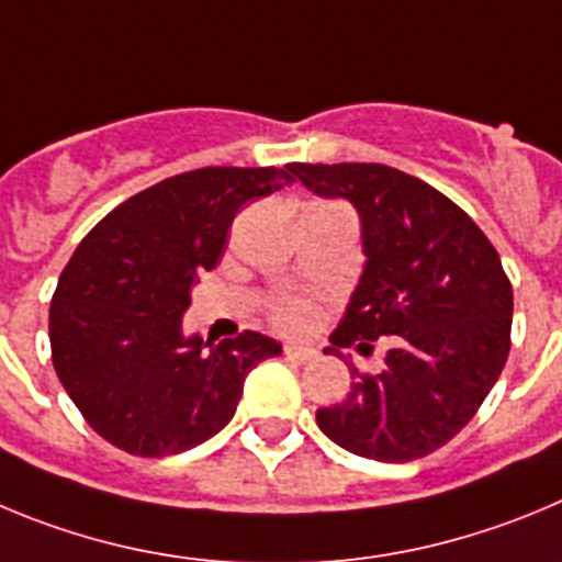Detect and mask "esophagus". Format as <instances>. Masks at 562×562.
Masks as SVG:
<instances>
[{
    "label": "esophagus",
    "mask_w": 562,
    "mask_h": 562,
    "mask_svg": "<svg viewBox=\"0 0 562 562\" xmlns=\"http://www.w3.org/2000/svg\"><path fill=\"white\" fill-rule=\"evenodd\" d=\"M285 356L296 363H311L318 352L313 347H302V344H285Z\"/></svg>",
    "instance_id": "1"
}]
</instances>
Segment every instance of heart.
Masks as SVG:
<instances>
[{"instance_id": "obj_1", "label": "heart", "mask_w": 562, "mask_h": 562, "mask_svg": "<svg viewBox=\"0 0 562 562\" xmlns=\"http://www.w3.org/2000/svg\"><path fill=\"white\" fill-rule=\"evenodd\" d=\"M313 318V311L307 302H300V300H291V302H282L280 311H277V322L285 327H291V330H300V327H307L311 325Z\"/></svg>"}]
</instances>
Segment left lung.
I'll return each instance as SVG.
<instances>
[{"mask_svg": "<svg viewBox=\"0 0 562 562\" xmlns=\"http://www.w3.org/2000/svg\"><path fill=\"white\" fill-rule=\"evenodd\" d=\"M318 199L361 221L363 271L325 352L389 336L378 375L350 369V394L316 423L344 451L412 462L457 437L509 356L513 285L484 232L439 190L386 165H288Z\"/></svg>", "mask_w": 562, "mask_h": 562, "instance_id": "8db88e82", "label": "left lung"}]
</instances>
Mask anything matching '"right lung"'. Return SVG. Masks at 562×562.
<instances>
[{"mask_svg": "<svg viewBox=\"0 0 562 562\" xmlns=\"http://www.w3.org/2000/svg\"><path fill=\"white\" fill-rule=\"evenodd\" d=\"M291 181L277 168H201L111 210L80 240L49 305L53 367L86 423L134 457L184 453L235 417L244 381L282 344L187 336L201 271L237 210Z\"/></svg>", "mask_w": 562, "mask_h": 562, "instance_id": "right-lung-1", "label": "right lung"}]
</instances>
